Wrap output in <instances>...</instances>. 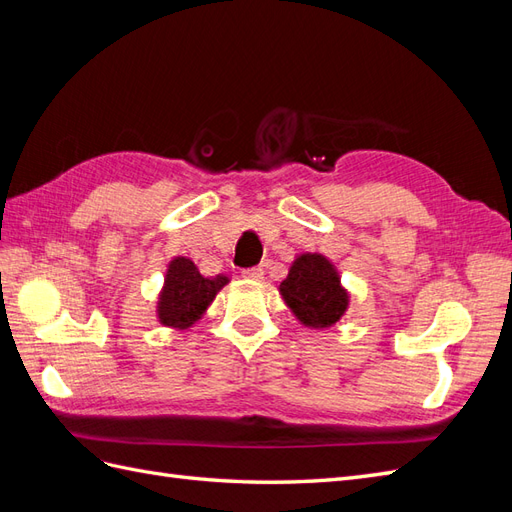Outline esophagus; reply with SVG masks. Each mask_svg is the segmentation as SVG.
<instances>
[{
	"mask_svg": "<svg viewBox=\"0 0 512 512\" xmlns=\"http://www.w3.org/2000/svg\"><path fill=\"white\" fill-rule=\"evenodd\" d=\"M241 275L245 277V280H254V282H260L262 275H265V271H262V267H247L241 271Z\"/></svg>",
	"mask_w": 512,
	"mask_h": 512,
	"instance_id": "1",
	"label": "esophagus"
}]
</instances>
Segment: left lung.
Segmentation results:
<instances>
[{
  "mask_svg": "<svg viewBox=\"0 0 512 512\" xmlns=\"http://www.w3.org/2000/svg\"><path fill=\"white\" fill-rule=\"evenodd\" d=\"M282 297L307 327H331L348 307V294L339 286V275L320 254H303L286 280L280 284Z\"/></svg>",
  "mask_w": 512,
  "mask_h": 512,
  "instance_id": "8db88e82",
  "label": "left lung"
}]
</instances>
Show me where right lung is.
<instances>
[{
    "label": "right lung",
    "instance_id": "right-lung-1",
    "mask_svg": "<svg viewBox=\"0 0 512 512\" xmlns=\"http://www.w3.org/2000/svg\"><path fill=\"white\" fill-rule=\"evenodd\" d=\"M228 282L226 275L205 277L188 258H175L166 273L158 314L166 327H190L205 312L218 290Z\"/></svg>",
    "mask_w": 512,
    "mask_h": 512
}]
</instances>
